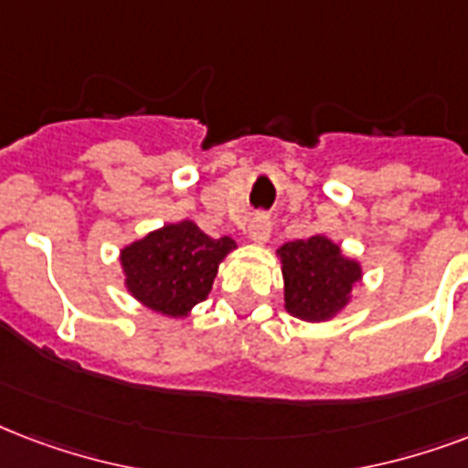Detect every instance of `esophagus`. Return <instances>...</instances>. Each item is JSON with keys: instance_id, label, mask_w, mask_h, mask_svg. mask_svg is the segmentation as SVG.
<instances>
[{"instance_id": "34e87169", "label": "esophagus", "mask_w": 468, "mask_h": 468, "mask_svg": "<svg viewBox=\"0 0 468 468\" xmlns=\"http://www.w3.org/2000/svg\"><path fill=\"white\" fill-rule=\"evenodd\" d=\"M270 230H272V220H270V216H267V213H255L248 226L250 240L258 242V245H265V242L270 240Z\"/></svg>"}]
</instances>
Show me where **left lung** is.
Here are the masks:
<instances>
[{
  "label": "left lung",
  "mask_w": 468,
  "mask_h": 468,
  "mask_svg": "<svg viewBox=\"0 0 468 468\" xmlns=\"http://www.w3.org/2000/svg\"><path fill=\"white\" fill-rule=\"evenodd\" d=\"M277 255L284 277V309L302 321H326L344 312L363 270L326 235L284 242Z\"/></svg>",
  "instance_id": "obj_1"
}]
</instances>
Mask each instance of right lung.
I'll use <instances>...</instances> for the list:
<instances>
[{
    "instance_id": "add662e5",
    "label": "right lung",
    "mask_w": 468,
    "mask_h": 468,
    "mask_svg": "<svg viewBox=\"0 0 468 468\" xmlns=\"http://www.w3.org/2000/svg\"><path fill=\"white\" fill-rule=\"evenodd\" d=\"M233 238H210L194 220H178L144 235L120 252L124 287L164 316H186L208 297Z\"/></svg>"
}]
</instances>
